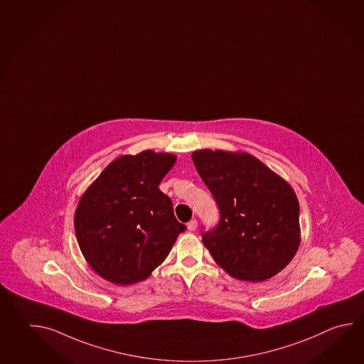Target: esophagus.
<instances>
[{
  "label": "esophagus",
  "instance_id": "obj_1",
  "mask_svg": "<svg viewBox=\"0 0 364 364\" xmlns=\"http://www.w3.org/2000/svg\"><path fill=\"white\" fill-rule=\"evenodd\" d=\"M197 225H198V222L196 219H192L191 222L188 223V230H197Z\"/></svg>",
  "mask_w": 364,
  "mask_h": 364
}]
</instances>
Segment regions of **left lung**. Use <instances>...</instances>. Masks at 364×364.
<instances>
[{
  "instance_id": "1",
  "label": "left lung",
  "mask_w": 364,
  "mask_h": 364,
  "mask_svg": "<svg viewBox=\"0 0 364 364\" xmlns=\"http://www.w3.org/2000/svg\"><path fill=\"white\" fill-rule=\"evenodd\" d=\"M192 159L219 210L215 227L200 230L216 263L245 282L280 272L299 246V205L289 184L246 153L206 149Z\"/></svg>"
}]
</instances>
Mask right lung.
I'll return each instance as SVG.
<instances>
[{
  "label": "right lung",
  "mask_w": 364,
  "mask_h": 364,
  "mask_svg": "<svg viewBox=\"0 0 364 364\" xmlns=\"http://www.w3.org/2000/svg\"><path fill=\"white\" fill-rule=\"evenodd\" d=\"M175 161L151 150L120 156L82 196L75 233L90 267L106 280L119 285L145 280L186 230L158 188Z\"/></svg>",
  "instance_id": "1"
}]
</instances>
